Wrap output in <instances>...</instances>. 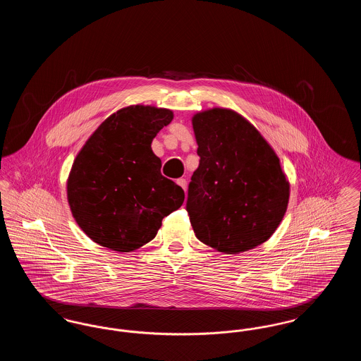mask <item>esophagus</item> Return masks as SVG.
Instances as JSON below:
<instances>
[{
  "mask_svg": "<svg viewBox=\"0 0 361 361\" xmlns=\"http://www.w3.org/2000/svg\"><path fill=\"white\" fill-rule=\"evenodd\" d=\"M177 184H178L181 188L184 189V190H187V180H185V178H178V180H177Z\"/></svg>",
  "mask_w": 361,
  "mask_h": 361,
  "instance_id": "esophagus-1",
  "label": "esophagus"
}]
</instances>
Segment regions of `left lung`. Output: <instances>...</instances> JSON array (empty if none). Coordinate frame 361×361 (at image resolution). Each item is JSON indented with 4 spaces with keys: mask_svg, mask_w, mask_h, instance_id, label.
<instances>
[{
    "mask_svg": "<svg viewBox=\"0 0 361 361\" xmlns=\"http://www.w3.org/2000/svg\"><path fill=\"white\" fill-rule=\"evenodd\" d=\"M200 162L189 183L187 211L196 238L238 255L269 240L290 200V181L257 128L228 108L192 116Z\"/></svg>",
    "mask_w": 361,
    "mask_h": 361,
    "instance_id": "left-lung-1",
    "label": "left lung"
}]
</instances>
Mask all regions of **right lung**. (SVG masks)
<instances>
[{
  "instance_id": "right-lung-1",
  "label": "right lung",
  "mask_w": 361,
  "mask_h": 361,
  "mask_svg": "<svg viewBox=\"0 0 361 361\" xmlns=\"http://www.w3.org/2000/svg\"><path fill=\"white\" fill-rule=\"evenodd\" d=\"M173 112L130 105L87 137L68 177V202L86 235L115 252L137 250L154 238L162 219L184 203V190L161 174L152 142Z\"/></svg>"
}]
</instances>
